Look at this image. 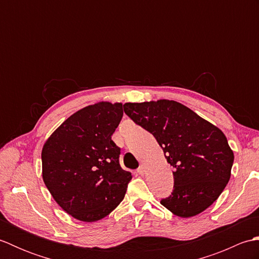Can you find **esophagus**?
<instances>
[{
  "label": "esophagus",
  "instance_id": "34e87169",
  "mask_svg": "<svg viewBox=\"0 0 259 259\" xmlns=\"http://www.w3.org/2000/svg\"><path fill=\"white\" fill-rule=\"evenodd\" d=\"M137 171H138L139 175L144 176L146 174V166H145V164H141V166L138 168V170H137Z\"/></svg>",
  "mask_w": 259,
  "mask_h": 259
}]
</instances>
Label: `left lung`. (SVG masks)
<instances>
[{
  "mask_svg": "<svg viewBox=\"0 0 259 259\" xmlns=\"http://www.w3.org/2000/svg\"><path fill=\"white\" fill-rule=\"evenodd\" d=\"M123 109L155 137L174 167V190L161 205L183 218L211 206L228 184L234 163L223 131L174 100L128 102Z\"/></svg>",
  "mask_w": 259,
  "mask_h": 259,
  "instance_id": "left-lung-1",
  "label": "left lung"
}]
</instances>
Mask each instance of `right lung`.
Segmentation results:
<instances>
[{
	"label": "right lung",
	"mask_w": 259,
	"mask_h": 259,
	"mask_svg": "<svg viewBox=\"0 0 259 259\" xmlns=\"http://www.w3.org/2000/svg\"><path fill=\"white\" fill-rule=\"evenodd\" d=\"M122 115V103L91 104L70 115L43 146V181L78 221H100L124 198L133 176L120 167V148L111 140Z\"/></svg>",
	"instance_id": "right-lung-1"
}]
</instances>
